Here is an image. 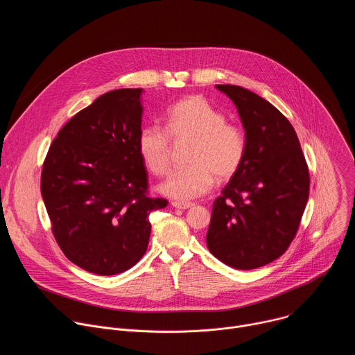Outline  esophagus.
<instances>
[{
	"instance_id": "1",
	"label": "esophagus",
	"mask_w": 355,
	"mask_h": 355,
	"mask_svg": "<svg viewBox=\"0 0 355 355\" xmlns=\"http://www.w3.org/2000/svg\"><path fill=\"white\" fill-rule=\"evenodd\" d=\"M171 205L177 209H188V208L193 207L192 202H180V200H173Z\"/></svg>"
}]
</instances>
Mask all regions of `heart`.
Returning <instances> with one entry per match:
<instances>
[{
    "mask_svg": "<svg viewBox=\"0 0 355 355\" xmlns=\"http://www.w3.org/2000/svg\"><path fill=\"white\" fill-rule=\"evenodd\" d=\"M171 139L192 140L189 166L171 171L162 191L175 199H193L209 192L215 177L225 181L241 167L247 153L245 132L226 122L223 112L204 96L191 95L174 103L166 112V129L159 125L141 128L137 151L146 168L156 177L166 175L171 166Z\"/></svg>",
    "mask_w": 355,
    "mask_h": 355,
    "instance_id": "1",
    "label": "heart"
}]
</instances>
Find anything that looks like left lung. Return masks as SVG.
<instances>
[{
    "label": "left lung",
    "instance_id": "obj_1",
    "mask_svg": "<svg viewBox=\"0 0 355 355\" xmlns=\"http://www.w3.org/2000/svg\"><path fill=\"white\" fill-rule=\"evenodd\" d=\"M237 107L247 136L239 171L212 207L207 244L237 270L281 257L295 239L309 198V168L291 122L260 95L216 85Z\"/></svg>",
    "mask_w": 355,
    "mask_h": 355
}]
</instances>
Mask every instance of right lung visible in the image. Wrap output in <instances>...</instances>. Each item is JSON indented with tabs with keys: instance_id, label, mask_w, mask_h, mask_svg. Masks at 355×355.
Wrapping results in <instances>:
<instances>
[{
	"instance_id": "right-lung-1",
	"label": "right lung",
	"mask_w": 355,
	"mask_h": 355,
	"mask_svg": "<svg viewBox=\"0 0 355 355\" xmlns=\"http://www.w3.org/2000/svg\"><path fill=\"white\" fill-rule=\"evenodd\" d=\"M140 88L107 92L58 133L43 162L40 192L64 256L88 272L115 275L147 250L150 212L168 200L148 195L137 151Z\"/></svg>"
}]
</instances>
